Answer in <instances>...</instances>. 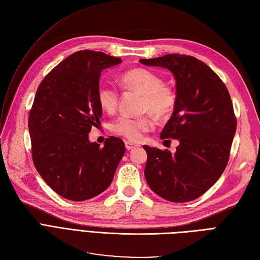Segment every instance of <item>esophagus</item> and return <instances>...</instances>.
Returning <instances> with one entry per match:
<instances>
[{
    "instance_id": "esophagus-1",
    "label": "esophagus",
    "mask_w": 260,
    "mask_h": 260,
    "mask_svg": "<svg viewBox=\"0 0 260 260\" xmlns=\"http://www.w3.org/2000/svg\"><path fill=\"white\" fill-rule=\"evenodd\" d=\"M124 145H125V148H127L128 151H132V149L138 148V147L140 146L139 144H136V143L131 142V141H125V142H124Z\"/></svg>"
}]
</instances>
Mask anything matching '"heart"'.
<instances>
[{"mask_svg":"<svg viewBox=\"0 0 260 260\" xmlns=\"http://www.w3.org/2000/svg\"><path fill=\"white\" fill-rule=\"evenodd\" d=\"M121 83L127 90L143 94L142 112L152 113L157 118H165L174 111L177 104V94L171 86L162 83L161 77L152 70L144 68L131 69L121 76ZM96 99L101 108L106 113H114L119 103V92L115 86L100 83ZM153 128L149 116L129 117L120 116L113 122L112 129L130 141H141L144 133Z\"/></svg>","mask_w":260,"mask_h":260,"instance_id":"heart-1","label":"heart"}]
</instances>
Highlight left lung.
Returning <instances> with one entry per match:
<instances>
[{
	"label": "left lung",
	"mask_w": 260,
	"mask_h": 260,
	"mask_svg": "<svg viewBox=\"0 0 260 260\" xmlns=\"http://www.w3.org/2000/svg\"><path fill=\"white\" fill-rule=\"evenodd\" d=\"M140 62L170 70L177 88L174 114L160 139H176L179 145L175 154L143 145L146 182L169 202L196 200L216 183L229 161L237 130L229 91L214 70L190 55L167 54Z\"/></svg>",
	"instance_id": "left-lung-1"
}]
</instances>
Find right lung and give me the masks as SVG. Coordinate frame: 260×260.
Wrapping results in <instances>:
<instances>
[{
  "mask_svg": "<svg viewBox=\"0 0 260 260\" xmlns=\"http://www.w3.org/2000/svg\"><path fill=\"white\" fill-rule=\"evenodd\" d=\"M121 58L84 50L65 58L39 85L28 118L35 167L61 198L90 200L111 185L125 152L109 137L103 147L90 142L102 108L96 99L101 73Z\"/></svg>",
  "mask_w": 260,
  "mask_h": 260,
  "instance_id": "add662e5",
  "label": "right lung"
}]
</instances>
